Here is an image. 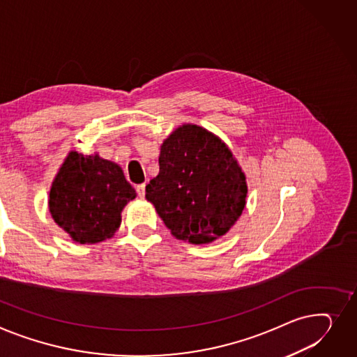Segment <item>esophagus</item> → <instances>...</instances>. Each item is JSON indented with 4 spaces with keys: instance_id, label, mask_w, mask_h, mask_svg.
Returning <instances> with one entry per match:
<instances>
[{
    "instance_id": "1",
    "label": "esophagus",
    "mask_w": 357,
    "mask_h": 357,
    "mask_svg": "<svg viewBox=\"0 0 357 357\" xmlns=\"http://www.w3.org/2000/svg\"><path fill=\"white\" fill-rule=\"evenodd\" d=\"M136 192H137V195H139L140 198H144V197H145V183L137 185V186H136Z\"/></svg>"
}]
</instances>
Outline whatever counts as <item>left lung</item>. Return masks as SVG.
Here are the masks:
<instances>
[{
  "instance_id": "left-lung-1",
  "label": "left lung",
  "mask_w": 357,
  "mask_h": 357,
  "mask_svg": "<svg viewBox=\"0 0 357 357\" xmlns=\"http://www.w3.org/2000/svg\"><path fill=\"white\" fill-rule=\"evenodd\" d=\"M245 175L225 144L208 130L183 125L160 146L159 174L146 199L179 240L204 244L229 231L243 213Z\"/></svg>"
}]
</instances>
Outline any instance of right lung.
<instances>
[{
	"mask_svg": "<svg viewBox=\"0 0 357 357\" xmlns=\"http://www.w3.org/2000/svg\"><path fill=\"white\" fill-rule=\"evenodd\" d=\"M136 198L119 165L70 152L50 191L53 220L80 244L105 241L121 227V212Z\"/></svg>",
	"mask_w": 357,
	"mask_h": 357,
	"instance_id": "right-lung-1",
	"label": "right lung"
}]
</instances>
